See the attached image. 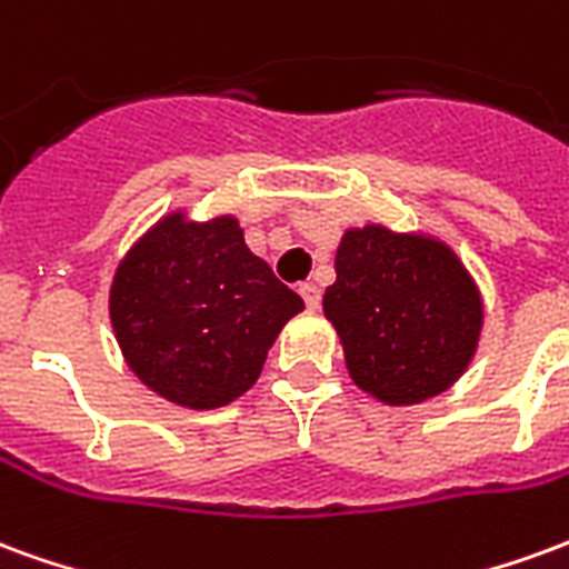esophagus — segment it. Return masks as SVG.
Wrapping results in <instances>:
<instances>
[{
  "label": "esophagus",
  "mask_w": 569,
  "mask_h": 569,
  "mask_svg": "<svg viewBox=\"0 0 569 569\" xmlns=\"http://www.w3.org/2000/svg\"><path fill=\"white\" fill-rule=\"evenodd\" d=\"M298 292H301V298H305L308 310L320 308V298H322L320 286H317V283H301V289H298Z\"/></svg>",
  "instance_id": "obj_1"
}]
</instances>
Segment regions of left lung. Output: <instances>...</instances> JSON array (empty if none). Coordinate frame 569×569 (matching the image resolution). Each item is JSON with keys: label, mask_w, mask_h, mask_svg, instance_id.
I'll use <instances>...</instances> for the list:
<instances>
[{"label": "left lung", "mask_w": 569, "mask_h": 569, "mask_svg": "<svg viewBox=\"0 0 569 569\" xmlns=\"http://www.w3.org/2000/svg\"><path fill=\"white\" fill-rule=\"evenodd\" d=\"M335 273L322 310L359 390L387 406H418L445 393L476 357L485 305L448 243L383 224L350 228Z\"/></svg>", "instance_id": "8db88e82"}]
</instances>
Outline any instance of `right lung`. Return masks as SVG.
Returning a JSON list of instances; mask_svg holds the SVG:
<instances>
[{
    "instance_id": "right-lung-1",
    "label": "right lung",
    "mask_w": 569,
    "mask_h": 569,
    "mask_svg": "<svg viewBox=\"0 0 569 569\" xmlns=\"http://www.w3.org/2000/svg\"><path fill=\"white\" fill-rule=\"evenodd\" d=\"M298 310L305 301L249 252L234 216H163L130 247L109 289V320L130 371L194 411L247 393Z\"/></svg>"
}]
</instances>
